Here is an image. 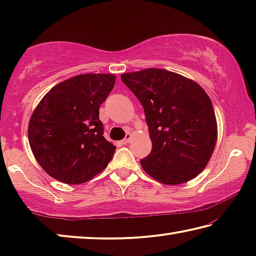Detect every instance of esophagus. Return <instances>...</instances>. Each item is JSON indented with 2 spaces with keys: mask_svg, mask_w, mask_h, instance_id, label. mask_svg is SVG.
I'll return each instance as SVG.
<instances>
[{
  "mask_svg": "<svg viewBox=\"0 0 256 256\" xmlns=\"http://www.w3.org/2000/svg\"><path fill=\"white\" fill-rule=\"evenodd\" d=\"M131 140H132V134L131 133H126V136H125L124 140L120 141V144H128Z\"/></svg>",
  "mask_w": 256,
  "mask_h": 256,
  "instance_id": "obj_1",
  "label": "esophagus"
}]
</instances>
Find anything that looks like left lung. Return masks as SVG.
Segmentation results:
<instances>
[{
  "label": "left lung",
  "instance_id": "1",
  "mask_svg": "<svg viewBox=\"0 0 256 256\" xmlns=\"http://www.w3.org/2000/svg\"><path fill=\"white\" fill-rule=\"evenodd\" d=\"M120 79L144 110L152 150L141 159L146 174L183 184L204 170L218 128L209 96L196 81L162 68L123 73Z\"/></svg>",
  "mask_w": 256,
  "mask_h": 256
}]
</instances>
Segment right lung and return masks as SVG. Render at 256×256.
I'll use <instances>...</instances> for the list:
<instances>
[{
	"mask_svg": "<svg viewBox=\"0 0 256 256\" xmlns=\"http://www.w3.org/2000/svg\"><path fill=\"white\" fill-rule=\"evenodd\" d=\"M115 74L86 73L53 86L34 108L29 144L47 174L82 184L102 172L116 146L104 138L99 107L115 86Z\"/></svg>",
	"mask_w": 256,
	"mask_h": 256,
	"instance_id": "1",
	"label": "right lung"
}]
</instances>
